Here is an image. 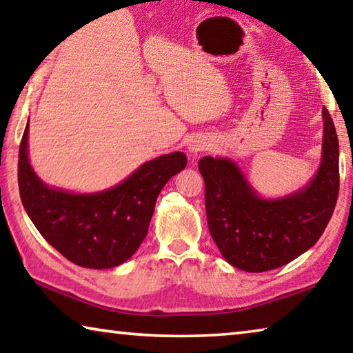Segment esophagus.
Instances as JSON below:
<instances>
[{
	"label": "esophagus",
	"mask_w": 353,
	"mask_h": 353,
	"mask_svg": "<svg viewBox=\"0 0 353 353\" xmlns=\"http://www.w3.org/2000/svg\"><path fill=\"white\" fill-rule=\"evenodd\" d=\"M207 143L204 141V140H198V139H196V140H193V141H191V145H190V152L191 154H193V155H196V154H199V152H202V151H204V149H207Z\"/></svg>",
	"instance_id": "esophagus-1"
}]
</instances>
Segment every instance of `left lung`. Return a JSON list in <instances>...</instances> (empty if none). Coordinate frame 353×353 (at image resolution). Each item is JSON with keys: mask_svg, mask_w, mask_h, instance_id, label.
Here are the masks:
<instances>
[{"mask_svg": "<svg viewBox=\"0 0 353 353\" xmlns=\"http://www.w3.org/2000/svg\"><path fill=\"white\" fill-rule=\"evenodd\" d=\"M318 174L297 193L261 199L227 159L202 157L208 230L224 259L248 272L276 270L297 259L324 234L339 193V146L328 110Z\"/></svg>", "mask_w": 353, "mask_h": 353, "instance_id": "1", "label": "left lung"}]
</instances>
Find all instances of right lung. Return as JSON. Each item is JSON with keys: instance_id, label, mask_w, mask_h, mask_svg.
I'll list each match as a JSON object with an SVG mask.
<instances>
[{"instance_id": "add662e5", "label": "right lung", "mask_w": 353, "mask_h": 353, "mask_svg": "<svg viewBox=\"0 0 353 353\" xmlns=\"http://www.w3.org/2000/svg\"><path fill=\"white\" fill-rule=\"evenodd\" d=\"M28 130L29 123L19 151V188L41 236L82 268L105 270L130 259L148 234L159 193L187 166V155H160L110 190L71 194L46 187L35 174L28 159Z\"/></svg>"}]
</instances>
